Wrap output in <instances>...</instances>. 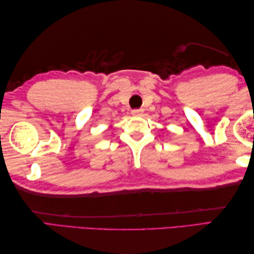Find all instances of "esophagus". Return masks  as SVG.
Returning <instances> with one entry per match:
<instances>
[{"label": "esophagus", "mask_w": 254, "mask_h": 254, "mask_svg": "<svg viewBox=\"0 0 254 254\" xmlns=\"http://www.w3.org/2000/svg\"><path fill=\"white\" fill-rule=\"evenodd\" d=\"M132 115L135 116V117H141L143 115V110L142 109H135L132 111Z\"/></svg>", "instance_id": "esophagus-1"}]
</instances>
